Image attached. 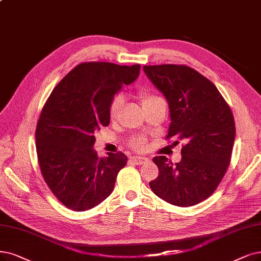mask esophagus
Segmentation results:
<instances>
[{"label":"esophagus","mask_w":261,"mask_h":261,"mask_svg":"<svg viewBox=\"0 0 261 261\" xmlns=\"http://www.w3.org/2000/svg\"><path fill=\"white\" fill-rule=\"evenodd\" d=\"M130 160L136 163V165H143V163H145L148 161V158L146 157H140V156H133L130 158Z\"/></svg>","instance_id":"34e87169"}]
</instances>
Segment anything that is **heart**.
<instances>
[{
	"label": "heart",
	"instance_id": "heart-1",
	"mask_svg": "<svg viewBox=\"0 0 261 261\" xmlns=\"http://www.w3.org/2000/svg\"><path fill=\"white\" fill-rule=\"evenodd\" d=\"M138 98L140 99L143 109L146 108L148 105H151L153 103H157L160 101H163L160 96H158L156 93H153L150 89L148 88H141L138 90ZM122 105V98L120 95H116L115 98L112 100L111 105H110V110H109V114H110V118L112 120L117 118V116L120 112ZM130 146L136 149V150H143L144 148L146 147V139L143 137H136L133 138L130 142Z\"/></svg>",
	"mask_w": 261,
	"mask_h": 261
}]
</instances>
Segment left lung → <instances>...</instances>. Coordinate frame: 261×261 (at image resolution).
Segmentation results:
<instances>
[{"mask_svg":"<svg viewBox=\"0 0 261 261\" xmlns=\"http://www.w3.org/2000/svg\"><path fill=\"white\" fill-rule=\"evenodd\" d=\"M144 72L166 96L171 124L167 139L185 141L181 160L152 159L159 175L150 189L168 203L191 206L207 199L224 178L231 161L236 123L216 86L184 64L144 65ZM178 143V141H176Z\"/></svg>","mask_w":261,"mask_h":261,"instance_id":"obj_1","label":"left lung"}]
</instances>
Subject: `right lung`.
<instances>
[{"mask_svg": "<svg viewBox=\"0 0 261 261\" xmlns=\"http://www.w3.org/2000/svg\"><path fill=\"white\" fill-rule=\"evenodd\" d=\"M140 64L83 62L58 84L37 121L35 140L42 176L67 208L83 212L100 204L127 165L123 152L99 158L94 131L110 124V105L122 85L137 80Z\"/></svg>", "mask_w": 261, "mask_h": 261, "instance_id": "right-lung-1", "label": "right lung"}]
</instances>
